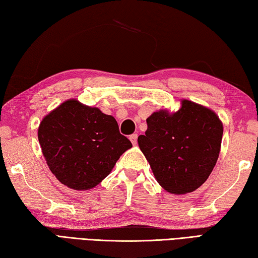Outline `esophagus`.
<instances>
[{"label":"esophagus","instance_id":"esophagus-1","mask_svg":"<svg viewBox=\"0 0 258 258\" xmlns=\"http://www.w3.org/2000/svg\"><path fill=\"white\" fill-rule=\"evenodd\" d=\"M130 140H131V142H132L133 145L137 144L138 143V134H132V135H131Z\"/></svg>","mask_w":258,"mask_h":258}]
</instances>
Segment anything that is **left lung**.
<instances>
[{
  "label": "left lung",
  "mask_w": 258,
  "mask_h": 258,
  "mask_svg": "<svg viewBox=\"0 0 258 258\" xmlns=\"http://www.w3.org/2000/svg\"><path fill=\"white\" fill-rule=\"evenodd\" d=\"M139 147L162 188L187 194L208 179L219 158L223 125L208 107L182 99L175 113L160 109L147 118Z\"/></svg>",
  "instance_id": "left-lung-1"
}]
</instances>
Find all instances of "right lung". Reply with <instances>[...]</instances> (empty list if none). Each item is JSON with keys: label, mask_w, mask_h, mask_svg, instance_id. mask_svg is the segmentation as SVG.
I'll return each mask as SVG.
<instances>
[{"label": "right lung", "mask_w": 258, "mask_h": 258, "mask_svg": "<svg viewBox=\"0 0 258 258\" xmlns=\"http://www.w3.org/2000/svg\"><path fill=\"white\" fill-rule=\"evenodd\" d=\"M38 140L50 171L76 190L96 187L132 148L113 116L77 99L62 102L41 119Z\"/></svg>", "instance_id": "add662e5"}]
</instances>
